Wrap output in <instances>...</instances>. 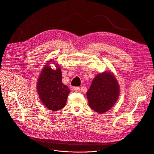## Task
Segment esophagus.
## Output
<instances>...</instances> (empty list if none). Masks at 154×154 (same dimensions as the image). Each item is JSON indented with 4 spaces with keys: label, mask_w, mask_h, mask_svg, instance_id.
<instances>
[{
    "label": "esophagus",
    "mask_w": 154,
    "mask_h": 154,
    "mask_svg": "<svg viewBox=\"0 0 154 154\" xmlns=\"http://www.w3.org/2000/svg\"><path fill=\"white\" fill-rule=\"evenodd\" d=\"M73 89H74V91H80V87H74Z\"/></svg>",
    "instance_id": "esophagus-1"
}]
</instances>
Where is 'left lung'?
<instances>
[{
  "label": "left lung",
  "mask_w": 154,
  "mask_h": 154,
  "mask_svg": "<svg viewBox=\"0 0 154 154\" xmlns=\"http://www.w3.org/2000/svg\"><path fill=\"white\" fill-rule=\"evenodd\" d=\"M119 89L118 82L111 72L97 75L86 93L89 106L100 114L108 111L116 102Z\"/></svg>",
  "instance_id": "8db88e82"
}]
</instances>
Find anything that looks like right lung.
Instances as JSON below:
<instances>
[{"label": "right lung", "mask_w": 154, "mask_h": 154, "mask_svg": "<svg viewBox=\"0 0 154 154\" xmlns=\"http://www.w3.org/2000/svg\"><path fill=\"white\" fill-rule=\"evenodd\" d=\"M56 67V69H52L48 65H45L37 85L42 103L48 109L54 111L60 110L65 106L70 92L69 88L62 83L60 67Z\"/></svg>", "instance_id": "obj_1"}]
</instances>
